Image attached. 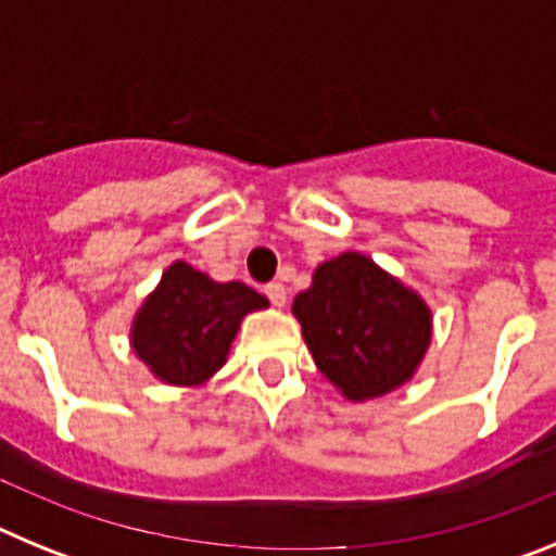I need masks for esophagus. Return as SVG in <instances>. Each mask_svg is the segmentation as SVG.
Returning a JSON list of instances; mask_svg holds the SVG:
<instances>
[{"instance_id": "1", "label": "esophagus", "mask_w": 556, "mask_h": 556, "mask_svg": "<svg viewBox=\"0 0 556 556\" xmlns=\"http://www.w3.org/2000/svg\"><path fill=\"white\" fill-rule=\"evenodd\" d=\"M264 292H267V298H269V301H273V306H278V308L287 306L289 294H287V287H283L281 281L267 283V287H264Z\"/></svg>"}]
</instances>
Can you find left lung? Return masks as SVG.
<instances>
[{"label": "left lung", "instance_id": "left-lung-1", "mask_svg": "<svg viewBox=\"0 0 556 556\" xmlns=\"http://www.w3.org/2000/svg\"><path fill=\"white\" fill-rule=\"evenodd\" d=\"M292 314L314 365L353 404L409 384L434 337L420 292L356 250L317 264Z\"/></svg>", "mask_w": 556, "mask_h": 556}]
</instances>
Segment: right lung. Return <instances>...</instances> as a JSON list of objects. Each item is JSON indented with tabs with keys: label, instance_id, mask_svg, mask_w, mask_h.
<instances>
[{
	"label": "right lung",
	"instance_id": "obj_1",
	"mask_svg": "<svg viewBox=\"0 0 556 556\" xmlns=\"http://www.w3.org/2000/svg\"><path fill=\"white\" fill-rule=\"evenodd\" d=\"M269 301L242 281H214L178 258L132 314L130 351L169 387H203L228 362L248 314Z\"/></svg>",
	"mask_w": 556,
	"mask_h": 556
}]
</instances>
